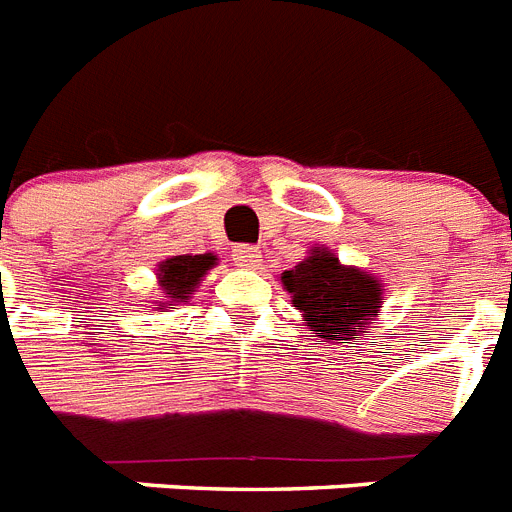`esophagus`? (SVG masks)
Here are the masks:
<instances>
[{"label": "esophagus", "instance_id": "esophagus-1", "mask_svg": "<svg viewBox=\"0 0 512 512\" xmlns=\"http://www.w3.org/2000/svg\"><path fill=\"white\" fill-rule=\"evenodd\" d=\"M232 261H235L237 267H259L261 261V251L256 245H235L232 248Z\"/></svg>", "mask_w": 512, "mask_h": 512}]
</instances>
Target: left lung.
Here are the masks:
<instances>
[{
  "mask_svg": "<svg viewBox=\"0 0 512 512\" xmlns=\"http://www.w3.org/2000/svg\"><path fill=\"white\" fill-rule=\"evenodd\" d=\"M282 285L309 327L327 341L343 343L349 335L365 333L380 306V282L359 269L341 267L325 248H314L309 259L285 272Z\"/></svg>",
  "mask_w": 512,
  "mask_h": 512,
  "instance_id": "8db88e82",
  "label": "left lung"
}]
</instances>
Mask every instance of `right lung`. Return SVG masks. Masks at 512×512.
<instances>
[{
  "instance_id": "add662e5",
  "label": "right lung",
  "mask_w": 512,
  "mask_h": 512,
  "mask_svg": "<svg viewBox=\"0 0 512 512\" xmlns=\"http://www.w3.org/2000/svg\"><path fill=\"white\" fill-rule=\"evenodd\" d=\"M216 259L211 253H200V256H171L161 264V290L163 296L169 298L171 304L169 309L174 306V301H185L190 298V293L195 290V285L200 282V277L206 275L208 269L214 267Z\"/></svg>"
}]
</instances>
